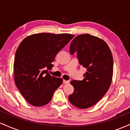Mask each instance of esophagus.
<instances>
[{
    "mask_svg": "<svg viewBox=\"0 0 130 130\" xmlns=\"http://www.w3.org/2000/svg\"><path fill=\"white\" fill-rule=\"evenodd\" d=\"M63 82L64 84H68V83H70L69 80H63Z\"/></svg>",
    "mask_w": 130,
    "mask_h": 130,
    "instance_id": "1",
    "label": "esophagus"
}]
</instances>
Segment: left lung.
Here are the masks:
<instances>
[{"label": "left lung", "mask_w": 130, "mask_h": 130, "mask_svg": "<svg viewBox=\"0 0 130 130\" xmlns=\"http://www.w3.org/2000/svg\"><path fill=\"white\" fill-rule=\"evenodd\" d=\"M71 54L76 52L80 65L87 69L83 80H73L74 92L68 100L79 109L92 107L104 96L113 75L112 55L106 43L90 34L77 35L70 44Z\"/></svg>", "instance_id": "8db88e82"}]
</instances>
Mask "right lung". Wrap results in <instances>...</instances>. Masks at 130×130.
Listing matches in <instances>:
<instances>
[{"label":"right lung","mask_w":130,"mask_h":130,"mask_svg":"<svg viewBox=\"0 0 130 130\" xmlns=\"http://www.w3.org/2000/svg\"><path fill=\"white\" fill-rule=\"evenodd\" d=\"M74 35L40 33L25 38L16 50L14 77L18 89L34 106H42L51 100L55 90L62 84L60 77L52 76L55 57Z\"/></svg>","instance_id":"right-lung-1"}]
</instances>
